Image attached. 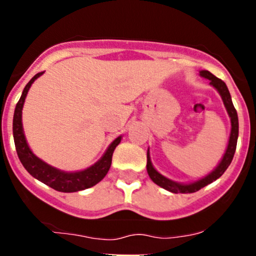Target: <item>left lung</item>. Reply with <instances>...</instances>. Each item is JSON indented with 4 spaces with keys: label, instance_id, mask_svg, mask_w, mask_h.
I'll return each mask as SVG.
<instances>
[{
    "label": "left lung",
    "instance_id": "1",
    "mask_svg": "<svg viewBox=\"0 0 256 256\" xmlns=\"http://www.w3.org/2000/svg\"><path fill=\"white\" fill-rule=\"evenodd\" d=\"M200 76L202 78H206L210 80V84L219 92V95L222 96V102L228 112V116H230L231 122V132H230V138H228V146H226V150L222 155L220 162L216 165V168L212 172L208 173L204 177L198 179V180L192 182V183H178V182L172 180V179L165 177V176L161 174L160 172H158L155 170V167L152 166V160H150V152H146V171H148L149 177L155 184L158 186L164 188L167 192H171L173 194H192L195 192H198L200 189L204 188L206 185L213 183L214 180L220 178L222 176V173L226 171L228 166H230L232 158H234V152H236V146H237V138H238V116H237V112L234 110V104H232L230 91H228V86L222 79L216 78V76H213L210 71H206L202 70L200 71Z\"/></svg>",
    "mask_w": 256,
    "mask_h": 256
}]
</instances>
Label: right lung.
<instances>
[{
    "label": "right lung",
    "instance_id": "add662e5",
    "mask_svg": "<svg viewBox=\"0 0 256 256\" xmlns=\"http://www.w3.org/2000/svg\"><path fill=\"white\" fill-rule=\"evenodd\" d=\"M44 72L37 73L34 78L26 84L22 94L19 102L16 104V110H14L13 116V137L14 143H16V149L19 156L20 161H22V166L34 178L38 179L48 186L52 188V189L58 190L61 192H80V190H85L88 188L94 186L101 182L102 179L106 177L107 172L110 171L112 165V156H113L114 149L119 144L122 140V136L116 137L113 142L108 146L107 150L102 155L101 158L91 165L88 168L82 170V171L76 172H66L62 170H58L56 167H52L43 161L34 154L31 148L28 144L26 140L24 128H22V107H24V102L26 96H28V90H30L32 83L38 77L43 74Z\"/></svg>",
    "mask_w": 256,
    "mask_h": 256
}]
</instances>
